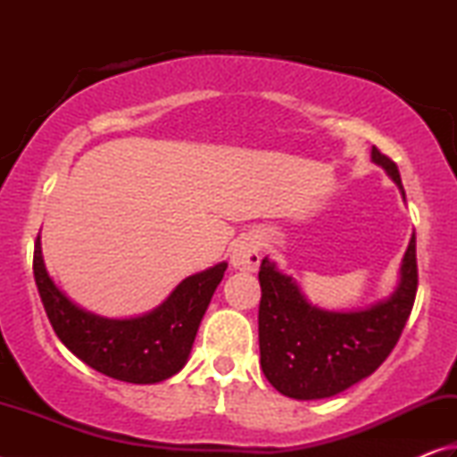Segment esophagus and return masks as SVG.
Instances as JSON below:
<instances>
[{
    "label": "esophagus",
    "instance_id": "34e87169",
    "mask_svg": "<svg viewBox=\"0 0 457 457\" xmlns=\"http://www.w3.org/2000/svg\"><path fill=\"white\" fill-rule=\"evenodd\" d=\"M260 245L253 237H239L229 250L231 266L239 272H256L260 266Z\"/></svg>",
    "mask_w": 457,
    "mask_h": 457
}]
</instances>
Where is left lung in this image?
I'll use <instances>...</instances> for the list:
<instances>
[{"label":"left lung","mask_w":457,"mask_h":457,"mask_svg":"<svg viewBox=\"0 0 457 457\" xmlns=\"http://www.w3.org/2000/svg\"><path fill=\"white\" fill-rule=\"evenodd\" d=\"M405 199L397 165L370 151ZM260 365L276 391L298 401L338 395L381 367L395 349L417 292L415 231L401 260L399 282L389 296L359 311H327L312 304L276 262L260 266Z\"/></svg>","instance_id":"8db88e82"}]
</instances>
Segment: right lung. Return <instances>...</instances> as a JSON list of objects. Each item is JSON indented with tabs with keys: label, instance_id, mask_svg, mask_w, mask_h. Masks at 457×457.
Segmentation results:
<instances>
[{
	"label": "right lung",
	"instance_id": "1",
	"mask_svg": "<svg viewBox=\"0 0 457 457\" xmlns=\"http://www.w3.org/2000/svg\"><path fill=\"white\" fill-rule=\"evenodd\" d=\"M226 268L228 262H220L185 278L149 312L106 319L72 303L58 288L46 270L40 236L34 245L36 286L58 338L98 373L135 385L161 383L185 367Z\"/></svg>",
	"mask_w": 457,
	"mask_h": 457
}]
</instances>
